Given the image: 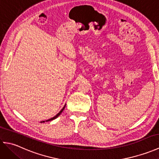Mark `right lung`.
I'll use <instances>...</instances> for the list:
<instances>
[{
  "mask_svg": "<svg viewBox=\"0 0 159 159\" xmlns=\"http://www.w3.org/2000/svg\"><path fill=\"white\" fill-rule=\"evenodd\" d=\"M66 104H65V105H64V107L62 108V109L59 112L57 113L56 116H54L53 117H52V118H50V119H48V120H46V121H40V123H43V122H45V121H51V120H55V119H56L57 117H58L59 116H60V114L62 113V111L64 110V109H65V107H66Z\"/></svg>",
  "mask_w": 159,
  "mask_h": 159,
  "instance_id": "obj_1",
  "label": "right lung"
}]
</instances>
